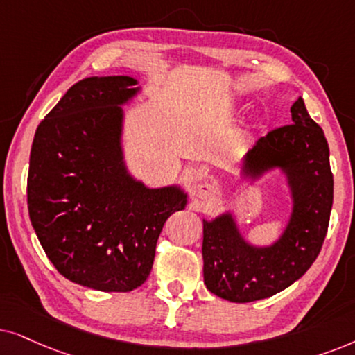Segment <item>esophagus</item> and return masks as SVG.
Instances as JSON below:
<instances>
[{"instance_id":"34e87169","label":"esophagus","mask_w":355,"mask_h":355,"mask_svg":"<svg viewBox=\"0 0 355 355\" xmlns=\"http://www.w3.org/2000/svg\"><path fill=\"white\" fill-rule=\"evenodd\" d=\"M217 195V188L209 182H202L198 185V196L202 198V200H211Z\"/></svg>"}]
</instances>
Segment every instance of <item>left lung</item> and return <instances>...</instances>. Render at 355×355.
<instances>
[{"instance_id": "left-lung-1", "label": "left lung", "mask_w": 355, "mask_h": 355, "mask_svg": "<svg viewBox=\"0 0 355 355\" xmlns=\"http://www.w3.org/2000/svg\"><path fill=\"white\" fill-rule=\"evenodd\" d=\"M291 115L292 125L259 138L243 160L250 177L276 167L286 173L294 206L282 237L271 247H253L229 212L202 220L205 284L220 299L247 304L284 291L309 271L323 247L333 206L329 148L300 97Z\"/></svg>"}]
</instances>
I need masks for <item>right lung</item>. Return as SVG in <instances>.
<instances>
[{
  "label": "right lung",
  "mask_w": 355,
  "mask_h": 355,
  "mask_svg": "<svg viewBox=\"0 0 355 355\" xmlns=\"http://www.w3.org/2000/svg\"><path fill=\"white\" fill-rule=\"evenodd\" d=\"M130 76L76 83L40 121L31 149L27 207L42 248L66 279L130 292L148 279L165 220L187 205L178 187L148 188L123 162Z\"/></svg>",
  "instance_id": "right-lung-1"
}]
</instances>
